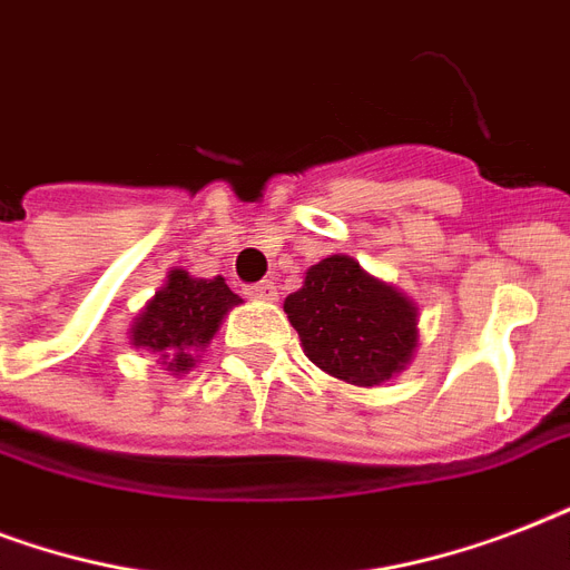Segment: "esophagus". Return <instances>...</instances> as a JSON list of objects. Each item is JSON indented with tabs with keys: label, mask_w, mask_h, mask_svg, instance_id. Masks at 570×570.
Instances as JSON below:
<instances>
[{
	"label": "esophagus",
	"mask_w": 570,
	"mask_h": 570,
	"mask_svg": "<svg viewBox=\"0 0 570 570\" xmlns=\"http://www.w3.org/2000/svg\"><path fill=\"white\" fill-rule=\"evenodd\" d=\"M245 295H248V298H257V302H275L277 286L272 284V281H259V284H250L248 289H245Z\"/></svg>",
	"instance_id": "1"
}]
</instances>
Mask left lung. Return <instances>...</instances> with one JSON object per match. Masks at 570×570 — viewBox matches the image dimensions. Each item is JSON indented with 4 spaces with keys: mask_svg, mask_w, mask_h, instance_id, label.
I'll return each instance as SVG.
<instances>
[{
    "mask_svg": "<svg viewBox=\"0 0 570 570\" xmlns=\"http://www.w3.org/2000/svg\"><path fill=\"white\" fill-rule=\"evenodd\" d=\"M284 311L304 355L322 373L357 387L402 373L420 340L416 304L346 254L307 268L304 286L286 295Z\"/></svg>",
    "mask_w": 570,
    "mask_h": 570,
    "instance_id": "1",
    "label": "left lung"
}]
</instances>
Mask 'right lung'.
I'll return each mask as SVG.
<instances>
[{"mask_svg": "<svg viewBox=\"0 0 570 570\" xmlns=\"http://www.w3.org/2000/svg\"><path fill=\"white\" fill-rule=\"evenodd\" d=\"M236 304H242V298L224 284L222 275L206 281L171 268L163 289L132 322L129 343L159 355L174 375L189 373L197 352H204Z\"/></svg>", "mask_w": 570, "mask_h": 570, "instance_id": "right-lung-1", "label": "right lung"}]
</instances>
